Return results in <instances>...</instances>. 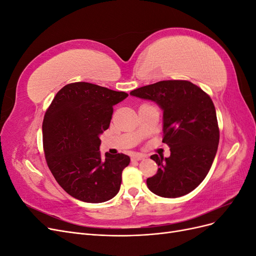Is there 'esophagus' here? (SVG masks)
<instances>
[{"instance_id":"esophagus-1","label":"esophagus","mask_w":256,"mask_h":256,"mask_svg":"<svg viewBox=\"0 0 256 256\" xmlns=\"http://www.w3.org/2000/svg\"><path fill=\"white\" fill-rule=\"evenodd\" d=\"M145 158V156L144 154H136L134 156L131 158V160L132 161H140V160H142V159H144Z\"/></svg>"}]
</instances>
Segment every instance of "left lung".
Segmentation results:
<instances>
[{
    "label": "left lung",
    "mask_w": 256,
    "mask_h": 256,
    "mask_svg": "<svg viewBox=\"0 0 256 256\" xmlns=\"http://www.w3.org/2000/svg\"><path fill=\"white\" fill-rule=\"evenodd\" d=\"M164 111V138L171 156L152 154L159 168L147 178L148 189L162 198H180L204 180L218 150L220 131L212 98L189 81H160L130 92Z\"/></svg>",
    "instance_id": "left-lung-1"
}]
</instances>
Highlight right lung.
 <instances>
[{
	"instance_id": "right-lung-1",
	"label": "right lung",
	"mask_w": 256,
	"mask_h": 256,
	"mask_svg": "<svg viewBox=\"0 0 256 256\" xmlns=\"http://www.w3.org/2000/svg\"><path fill=\"white\" fill-rule=\"evenodd\" d=\"M128 97L88 82L67 84L58 92L42 122L44 152L58 184L86 203H102L118 194L127 154L99 152V136L110 126L113 106Z\"/></svg>"
}]
</instances>
